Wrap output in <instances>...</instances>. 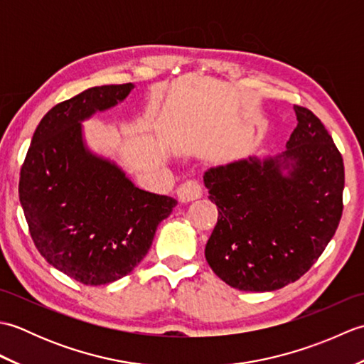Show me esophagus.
I'll return each mask as SVG.
<instances>
[{
  "label": "esophagus",
  "instance_id": "obj_1",
  "mask_svg": "<svg viewBox=\"0 0 364 364\" xmlns=\"http://www.w3.org/2000/svg\"><path fill=\"white\" fill-rule=\"evenodd\" d=\"M176 196H178V200L183 203L192 202V200H197L203 196V188L202 184H200V181L188 180L176 189Z\"/></svg>",
  "mask_w": 364,
  "mask_h": 364
}]
</instances>
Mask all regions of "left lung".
I'll return each instance as SVG.
<instances>
[{"mask_svg":"<svg viewBox=\"0 0 364 364\" xmlns=\"http://www.w3.org/2000/svg\"><path fill=\"white\" fill-rule=\"evenodd\" d=\"M297 127L284 153L205 172L219 218L205 257L241 291H275L306 274L343 215L344 162L323 123L294 106Z\"/></svg>","mask_w":364,"mask_h":364,"instance_id":"8db88e82","label":"left lung"}]
</instances>
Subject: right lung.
I'll use <instances>...</instances> for the list:
<instances>
[{
	"mask_svg": "<svg viewBox=\"0 0 364 364\" xmlns=\"http://www.w3.org/2000/svg\"><path fill=\"white\" fill-rule=\"evenodd\" d=\"M133 87H90L54 106L36 128L20 170V203L37 250L82 284L128 275L178 203L136 188L84 145L81 122L123 102Z\"/></svg>",
	"mask_w": 364,
	"mask_h": 364,
	"instance_id": "obj_1",
	"label": "right lung"
}]
</instances>
